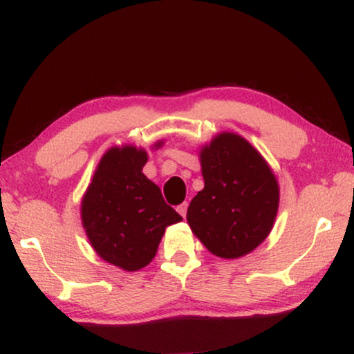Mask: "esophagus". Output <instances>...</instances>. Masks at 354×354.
I'll return each mask as SVG.
<instances>
[{
  "instance_id": "34e87169",
  "label": "esophagus",
  "mask_w": 354,
  "mask_h": 354,
  "mask_svg": "<svg viewBox=\"0 0 354 354\" xmlns=\"http://www.w3.org/2000/svg\"><path fill=\"white\" fill-rule=\"evenodd\" d=\"M187 209H188V203L187 201L182 203V204H178V206H177V211H178V214L182 215V217H185V215H187Z\"/></svg>"
}]
</instances>
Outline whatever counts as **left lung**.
Here are the masks:
<instances>
[{"instance_id": "1", "label": "left lung", "mask_w": 354, "mask_h": 354, "mask_svg": "<svg viewBox=\"0 0 354 354\" xmlns=\"http://www.w3.org/2000/svg\"><path fill=\"white\" fill-rule=\"evenodd\" d=\"M204 188L187 211L188 225L214 255L236 259L268 236L279 203L278 182L248 140L223 132L201 151Z\"/></svg>"}]
</instances>
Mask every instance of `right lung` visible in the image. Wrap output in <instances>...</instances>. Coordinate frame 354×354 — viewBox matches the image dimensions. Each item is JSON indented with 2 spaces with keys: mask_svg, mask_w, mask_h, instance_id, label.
I'll return each instance as SVG.
<instances>
[{
  "mask_svg": "<svg viewBox=\"0 0 354 354\" xmlns=\"http://www.w3.org/2000/svg\"><path fill=\"white\" fill-rule=\"evenodd\" d=\"M145 162L147 153L136 147L111 148L99 162L81 206L92 248L126 271L150 263L166 227L182 220L166 204L160 187L142 174Z\"/></svg>",
  "mask_w": 354,
  "mask_h": 354,
  "instance_id": "right-lung-1",
  "label": "right lung"
}]
</instances>
